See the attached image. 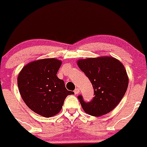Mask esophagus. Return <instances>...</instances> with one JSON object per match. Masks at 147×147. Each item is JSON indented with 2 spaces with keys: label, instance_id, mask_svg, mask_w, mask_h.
Listing matches in <instances>:
<instances>
[{
  "label": "esophagus",
  "instance_id": "1",
  "mask_svg": "<svg viewBox=\"0 0 147 147\" xmlns=\"http://www.w3.org/2000/svg\"><path fill=\"white\" fill-rule=\"evenodd\" d=\"M79 93H80V89H79V88H76V89L74 90V93L75 94H78Z\"/></svg>",
  "mask_w": 147,
  "mask_h": 147
}]
</instances>
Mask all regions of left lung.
<instances>
[{"instance_id":"obj_1","label":"left lung","mask_w":147,"mask_h":147,"mask_svg":"<svg viewBox=\"0 0 147 147\" xmlns=\"http://www.w3.org/2000/svg\"><path fill=\"white\" fill-rule=\"evenodd\" d=\"M93 85L94 96L85 102L82 95L78 96L83 110L93 116H101L113 110L124 97L128 76L121 62L110 57L88 58L77 62Z\"/></svg>"}]
</instances>
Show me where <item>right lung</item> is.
<instances>
[{
	"label": "right lung",
	"instance_id": "right-lung-1",
	"mask_svg": "<svg viewBox=\"0 0 147 147\" xmlns=\"http://www.w3.org/2000/svg\"><path fill=\"white\" fill-rule=\"evenodd\" d=\"M57 59H43L30 62L18 75V85L26 105L39 115L49 118L61 110L64 101L74 92L57 76L61 65Z\"/></svg>",
	"mask_w": 147,
	"mask_h": 147
}]
</instances>
